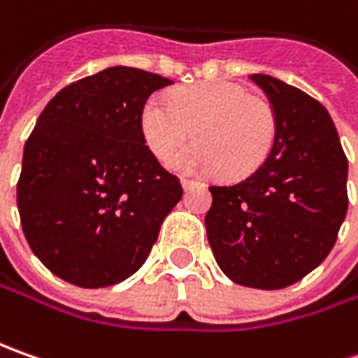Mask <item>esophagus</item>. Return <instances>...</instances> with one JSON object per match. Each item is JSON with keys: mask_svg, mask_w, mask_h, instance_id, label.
Wrapping results in <instances>:
<instances>
[{"mask_svg": "<svg viewBox=\"0 0 358 358\" xmlns=\"http://www.w3.org/2000/svg\"><path fill=\"white\" fill-rule=\"evenodd\" d=\"M181 185H183V189H193V187H201L203 183H199V181H193V179H187V177H183L181 179Z\"/></svg>", "mask_w": 358, "mask_h": 358, "instance_id": "obj_1", "label": "esophagus"}]
</instances>
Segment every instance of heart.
<instances>
[{"mask_svg":"<svg viewBox=\"0 0 358 358\" xmlns=\"http://www.w3.org/2000/svg\"><path fill=\"white\" fill-rule=\"evenodd\" d=\"M145 143L159 161L181 151L195 133L197 147L173 161L185 171H221L229 179L253 175L275 143L273 107L229 81H207L169 97H151L141 111Z\"/></svg>","mask_w":358,"mask_h":358,"instance_id":"b5f03b06","label":"heart"}]
</instances>
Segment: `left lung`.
<instances>
[{
    "mask_svg": "<svg viewBox=\"0 0 358 358\" xmlns=\"http://www.w3.org/2000/svg\"><path fill=\"white\" fill-rule=\"evenodd\" d=\"M277 133L267 161L233 185H211L207 239L237 285L285 289L319 267L345 221L347 155L329 111L305 91L263 73Z\"/></svg>",
    "mask_w": 358,
    "mask_h": 358,
    "instance_id": "1",
    "label": "left lung"
}]
</instances>
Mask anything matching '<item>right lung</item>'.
I'll return each instance as SVG.
<instances>
[{
    "mask_svg": "<svg viewBox=\"0 0 358 358\" xmlns=\"http://www.w3.org/2000/svg\"><path fill=\"white\" fill-rule=\"evenodd\" d=\"M171 83L117 65L63 87L41 111L23 149L17 209L35 257L63 281H125L181 199L141 131L147 99Z\"/></svg>",
    "mask_w": 358,
    "mask_h": 358,
    "instance_id": "add662e5",
    "label": "right lung"
}]
</instances>
